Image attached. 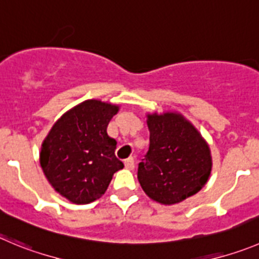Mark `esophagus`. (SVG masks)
Returning a JSON list of instances; mask_svg holds the SVG:
<instances>
[{
	"label": "esophagus",
	"mask_w": 259,
	"mask_h": 259,
	"mask_svg": "<svg viewBox=\"0 0 259 259\" xmlns=\"http://www.w3.org/2000/svg\"><path fill=\"white\" fill-rule=\"evenodd\" d=\"M124 166L128 170H134L135 169V159L134 157H128L124 160Z\"/></svg>",
	"instance_id": "1"
}]
</instances>
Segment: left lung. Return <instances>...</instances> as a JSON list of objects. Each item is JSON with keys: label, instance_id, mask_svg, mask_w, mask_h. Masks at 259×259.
Masks as SVG:
<instances>
[{"label": "left lung", "instance_id": "obj_1", "mask_svg": "<svg viewBox=\"0 0 259 259\" xmlns=\"http://www.w3.org/2000/svg\"><path fill=\"white\" fill-rule=\"evenodd\" d=\"M150 146L139 164L137 178L145 193L161 205L193 196L208 181L210 147L181 113L147 114Z\"/></svg>", "mask_w": 259, "mask_h": 259}]
</instances>
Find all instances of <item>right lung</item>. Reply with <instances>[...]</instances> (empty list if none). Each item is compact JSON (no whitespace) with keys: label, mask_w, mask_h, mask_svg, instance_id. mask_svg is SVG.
I'll return each instance as SVG.
<instances>
[{"label":"right lung","mask_w":259,"mask_h":259,"mask_svg":"<svg viewBox=\"0 0 259 259\" xmlns=\"http://www.w3.org/2000/svg\"><path fill=\"white\" fill-rule=\"evenodd\" d=\"M119 107L85 100L54 123L41 144L40 166L51 186L72 203L100 198L113 174L123 169L115 156L117 141L107 127Z\"/></svg>","instance_id":"add662e5"}]
</instances>
